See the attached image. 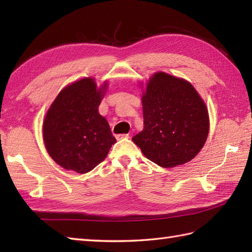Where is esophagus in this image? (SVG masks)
<instances>
[{"label":"esophagus","mask_w":252,"mask_h":252,"mask_svg":"<svg viewBox=\"0 0 252 252\" xmlns=\"http://www.w3.org/2000/svg\"><path fill=\"white\" fill-rule=\"evenodd\" d=\"M117 140H123V138H129V134H118L116 135Z\"/></svg>","instance_id":"1"}]
</instances>
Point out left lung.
<instances>
[{"label":"left lung","instance_id":"1","mask_svg":"<svg viewBox=\"0 0 252 252\" xmlns=\"http://www.w3.org/2000/svg\"><path fill=\"white\" fill-rule=\"evenodd\" d=\"M144 129L132 141L151 161L163 168L189 162L205 145L207 107L186 80L165 72L149 79L142 96Z\"/></svg>","mask_w":252,"mask_h":252}]
</instances>
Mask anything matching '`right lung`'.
<instances>
[{"label": "right lung", "instance_id": "obj_1", "mask_svg": "<svg viewBox=\"0 0 252 252\" xmlns=\"http://www.w3.org/2000/svg\"><path fill=\"white\" fill-rule=\"evenodd\" d=\"M106 89L107 82L97 89L93 78L81 79L62 90L46 112L45 148L66 170L90 172L116 143L108 122L98 114Z\"/></svg>", "mask_w": 252, "mask_h": 252}]
</instances>
